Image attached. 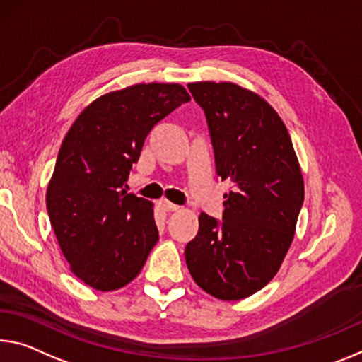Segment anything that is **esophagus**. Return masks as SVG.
Segmentation results:
<instances>
[{
  "label": "esophagus",
  "instance_id": "obj_1",
  "mask_svg": "<svg viewBox=\"0 0 362 362\" xmlns=\"http://www.w3.org/2000/svg\"><path fill=\"white\" fill-rule=\"evenodd\" d=\"M160 208H163L164 211H168V212H174V211H179V206L177 204H174V203H170V202H160Z\"/></svg>",
  "mask_w": 362,
  "mask_h": 362
}]
</instances>
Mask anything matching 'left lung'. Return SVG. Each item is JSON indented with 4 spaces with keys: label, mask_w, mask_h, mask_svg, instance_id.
Instances as JSON below:
<instances>
[{
    "label": "left lung",
    "mask_w": 362,
    "mask_h": 362,
    "mask_svg": "<svg viewBox=\"0 0 362 362\" xmlns=\"http://www.w3.org/2000/svg\"><path fill=\"white\" fill-rule=\"evenodd\" d=\"M208 120L216 172L232 183L222 221L202 212L185 246L192 277L223 301L251 296L279 272L305 202L290 134L274 107L232 82L188 83Z\"/></svg>",
    "instance_id": "obj_1"
}]
</instances>
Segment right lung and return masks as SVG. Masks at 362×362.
<instances>
[{
    "instance_id": "1",
    "label": "right lung",
    "mask_w": 362,
    "mask_h": 362,
    "mask_svg": "<svg viewBox=\"0 0 362 362\" xmlns=\"http://www.w3.org/2000/svg\"><path fill=\"white\" fill-rule=\"evenodd\" d=\"M190 101L179 83H136L96 98L69 129L47 208L72 274L95 290L130 284L159 240L153 203L122 190L159 120Z\"/></svg>"
}]
</instances>
